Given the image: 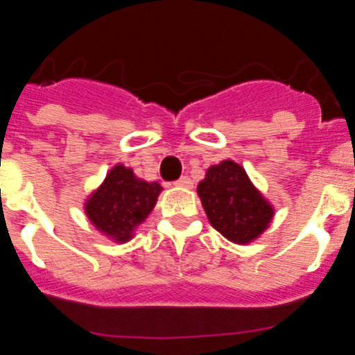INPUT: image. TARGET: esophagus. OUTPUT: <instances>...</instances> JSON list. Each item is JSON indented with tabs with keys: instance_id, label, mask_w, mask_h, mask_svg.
<instances>
[{
	"instance_id": "obj_1",
	"label": "esophagus",
	"mask_w": 355,
	"mask_h": 355,
	"mask_svg": "<svg viewBox=\"0 0 355 355\" xmlns=\"http://www.w3.org/2000/svg\"><path fill=\"white\" fill-rule=\"evenodd\" d=\"M174 184H175V187H181V188H192V187H193L192 180H190L188 175H181L180 180L175 181Z\"/></svg>"
}]
</instances>
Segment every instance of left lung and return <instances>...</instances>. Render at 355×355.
Returning <instances> with one entry per match:
<instances>
[{
  "mask_svg": "<svg viewBox=\"0 0 355 355\" xmlns=\"http://www.w3.org/2000/svg\"><path fill=\"white\" fill-rule=\"evenodd\" d=\"M197 192L213 227L234 243L258 238L274 216V208L254 188L247 172L231 159L209 167Z\"/></svg>",
  "mask_w": 355,
  "mask_h": 355,
  "instance_id": "1",
  "label": "left lung"
}]
</instances>
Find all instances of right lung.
<instances>
[{
  "label": "right lung",
  "mask_w": 355,
  "mask_h": 355,
  "mask_svg": "<svg viewBox=\"0 0 355 355\" xmlns=\"http://www.w3.org/2000/svg\"><path fill=\"white\" fill-rule=\"evenodd\" d=\"M159 192L158 183L139 180L131 168L117 165L87 200L85 211L99 231L117 241H128L133 229L155 208Z\"/></svg>",
  "instance_id": "right-lung-1"
}]
</instances>
